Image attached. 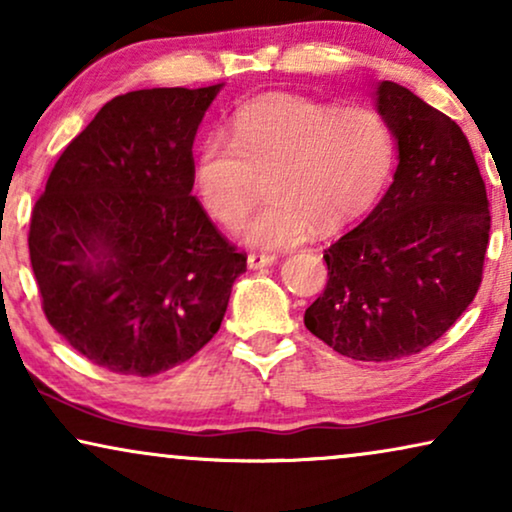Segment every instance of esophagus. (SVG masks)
<instances>
[{
  "label": "esophagus",
  "mask_w": 512,
  "mask_h": 512,
  "mask_svg": "<svg viewBox=\"0 0 512 512\" xmlns=\"http://www.w3.org/2000/svg\"><path fill=\"white\" fill-rule=\"evenodd\" d=\"M277 261L275 254H263V251H251V254L247 256V263L251 270H261V268H268V265H272Z\"/></svg>",
  "instance_id": "34e87169"
}]
</instances>
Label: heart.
<instances>
[{
    "label": "heart",
    "instance_id": "heart-1",
    "mask_svg": "<svg viewBox=\"0 0 512 512\" xmlns=\"http://www.w3.org/2000/svg\"><path fill=\"white\" fill-rule=\"evenodd\" d=\"M396 165V137L370 107H333L268 93L235 111L233 137L212 135L195 158L207 212L235 228L268 179L270 202L242 228L254 247H293L319 230L347 226L375 205Z\"/></svg>",
    "mask_w": 512,
    "mask_h": 512
}]
</instances>
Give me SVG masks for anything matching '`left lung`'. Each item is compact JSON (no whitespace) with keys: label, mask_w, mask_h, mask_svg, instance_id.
Returning a JSON list of instances; mask_svg holds the SVG:
<instances>
[{"label":"left lung","mask_w":512,"mask_h":512,"mask_svg":"<svg viewBox=\"0 0 512 512\" xmlns=\"http://www.w3.org/2000/svg\"><path fill=\"white\" fill-rule=\"evenodd\" d=\"M377 111L398 142L394 184L324 251L326 289L305 310L307 331L356 361L419 354L450 331L480 289L492 228L459 125L391 81Z\"/></svg>","instance_id":"obj_1"}]
</instances>
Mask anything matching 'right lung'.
<instances>
[{"mask_svg": "<svg viewBox=\"0 0 512 512\" xmlns=\"http://www.w3.org/2000/svg\"><path fill=\"white\" fill-rule=\"evenodd\" d=\"M219 88L114 97L34 202L27 244L48 324L111 373L151 377L198 354L247 270L191 193L193 139Z\"/></svg>", "mask_w": 512, "mask_h": 512, "instance_id": "obj_1", "label": "right lung"}]
</instances>
